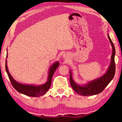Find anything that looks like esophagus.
Segmentation results:
<instances>
[{"label": "esophagus", "mask_w": 122, "mask_h": 122, "mask_svg": "<svg viewBox=\"0 0 122 122\" xmlns=\"http://www.w3.org/2000/svg\"><path fill=\"white\" fill-rule=\"evenodd\" d=\"M63 58H65V59H66V58H67V56H66V54L63 55Z\"/></svg>", "instance_id": "obj_1"}]
</instances>
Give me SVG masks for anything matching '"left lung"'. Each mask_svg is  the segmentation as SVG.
<instances>
[{
	"label": "left lung",
	"instance_id": "left-lung-1",
	"mask_svg": "<svg viewBox=\"0 0 122 122\" xmlns=\"http://www.w3.org/2000/svg\"><path fill=\"white\" fill-rule=\"evenodd\" d=\"M108 37L112 47V54L111 56V63L107 71L104 75L93 81H88L86 84L81 85L76 83L74 81L72 77L71 70L69 71L70 83H71V86L73 90L78 94L87 96L99 94L108 86V84L111 82L114 77L115 71H116V65H115L114 61L116 51H115L114 44L110 38L109 34H108Z\"/></svg>",
	"mask_w": 122,
	"mask_h": 122
}]
</instances>
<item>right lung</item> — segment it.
I'll list each match as a JSON object with an SVG mask.
<instances>
[{
  "label": "right lung",
  "instance_id": "obj_1",
  "mask_svg": "<svg viewBox=\"0 0 122 122\" xmlns=\"http://www.w3.org/2000/svg\"><path fill=\"white\" fill-rule=\"evenodd\" d=\"M8 57V53L6 55V58ZM59 66V63L58 61L54 62L50 66L48 70V76L46 81L44 84L41 85H34V84H22V83L18 82L14 78L12 77L10 74L7 66V61H5V69L8 76H9L10 81L13 87L18 92L21 94L26 95V96L33 97H38L43 96L46 93V92L49 89L51 86V79L53 74Z\"/></svg>",
  "mask_w": 122,
  "mask_h": 122
}]
</instances>
